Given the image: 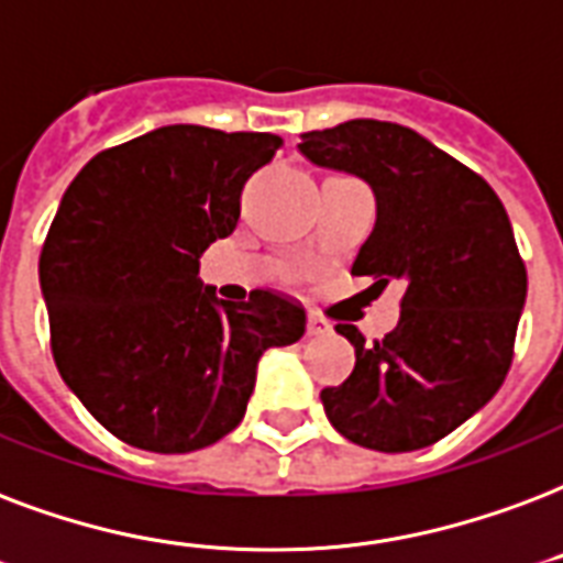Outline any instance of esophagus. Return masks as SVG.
Here are the masks:
<instances>
[{
	"instance_id": "obj_1",
	"label": "esophagus",
	"mask_w": 563,
	"mask_h": 563,
	"mask_svg": "<svg viewBox=\"0 0 563 563\" xmlns=\"http://www.w3.org/2000/svg\"><path fill=\"white\" fill-rule=\"evenodd\" d=\"M330 330L333 328H330L321 316H310V319H307V333H310V336H328Z\"/></svg>"
}]
</instances>
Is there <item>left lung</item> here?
Segmentation results:
<instances>
[{"instance_id": "1", "label": "left lung", "mask_w": 563, "mask_h": 563, "mask_svg": "<svg viewBox=\"0 0 563 563\" xmlns=\"http://www.w3.org/2000/svg\"><path fill=\"white\" fill-rule=\"evenodd\" d=\"M316 167L360 177L375 195V227L351 274L401 283V319L357 354L354 372L321 389L330 424L375 452H416L482 410L508 375L526 307V265L508 212L487 183L419 132L349 120L303 132Z\"/></svg>"}]
</instances>
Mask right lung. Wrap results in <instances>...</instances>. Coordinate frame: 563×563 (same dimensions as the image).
Segmentation results:
<instances>
[{
    "mask_svg": "<svg viewBox=\"0 0 563 563\" xmlns=\"http://www.w3.org/2000/svg\"><path fill=\"white\" fill-rule=\"evenodd\" d=\"M277 147L268 132L174 123L102 150L64 191L37 268L55 366L123 443L212 445L242 422L265 351L303 336L298 303L263 289L227 303L197 277Z\"/></svg>",
    "mask_w": 563,
    "mask_h": 563,
    "instance_id": "right-lung-1",
    "label": "right lung"
}]
</instances>
